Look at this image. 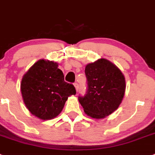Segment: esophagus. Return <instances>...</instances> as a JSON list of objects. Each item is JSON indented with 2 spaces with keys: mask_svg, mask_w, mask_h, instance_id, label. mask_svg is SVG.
<instances>
[{
  "mask_svg": "<svg viewBox=\"0 0 155 155\" xmlns=\"http://www.w3.org/2000/svg\"><path fill=\"white\" fill-rule=\"evenodd\" d=\"M74 87H75V88H76V92H78V89H79V85H78V83H74Z\"/></svg>",
  "mask_w": 155,
  "mask_h": 155,
  "instance_id": "obj_1",
  "label": "esophagus"
}]
</instances>
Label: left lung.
Returning <instances> with one entry per match:
<instances>
[{"label":"left lung","instance_id":"obj_1","mask_svg":"<svg viewBox=\"0 0 155 155\" xmlns=\"http://www.w3.org/2000/svg\"><path fill=\"white\" fill-rule=\"evenodd\" d=\"M88 89L79 101L88 116L105 118L122 103L126 91V79L121 70L107 59L100 58L86 65Z\"/></svg>","mask_w":155,"mask_h":155}]
</instances>
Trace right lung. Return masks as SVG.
<instances>
[{"label":"right lung","mask_w":155,"mask_h":155,"mask_svg":"<svg viewBox=\"0 0 155 155\" xmlns=\"http://www.w3.org/2000/svg\"><path fill=\"white\" fill-rule=\"evenodd\" d=\"M58 67L57 62L40 59L21 79L24 104L32 115L42 120L58 116L68 97L76 93L72 84L64 82L62 71Z\"/></svg>","instance_id":"1"}]
</instances>
